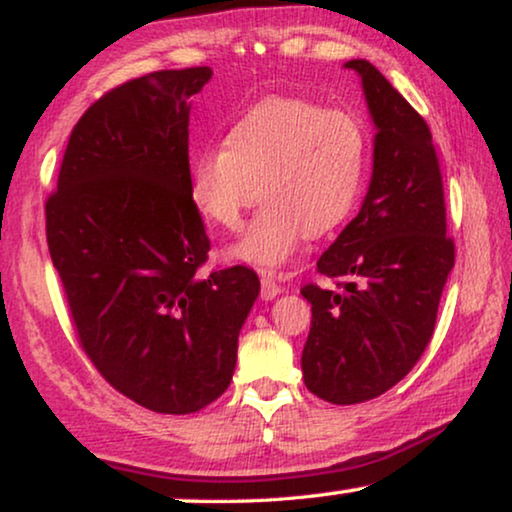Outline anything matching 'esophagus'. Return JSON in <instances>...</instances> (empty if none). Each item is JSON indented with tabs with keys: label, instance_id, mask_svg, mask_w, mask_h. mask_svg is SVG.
Returning a JSON list of instances; mask_svg holds the SVG:
<instances>
[{
	"label": "esophagus",
	"instance_id": "1",
	"mask_svg": "<svg viewBox=\"0 0 512 512\" xmlns=\"http://www.w3.org/2000/svg\"><path fill=\"white\" fill-rule=\"evenodd\" d=\"M284 289L277 284V279L272 272H261V298L263 300H272L275 296H279Z\"/></svg>",
	"mask_w": 512,
	"mask_h": 512
}]
</instances>
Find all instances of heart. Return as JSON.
I'll list each match as a JSON object with an SVG mask.
<instances>
[{"label":"heart","instance_id":"obj_1","mask_svg":"<svg viewBox=\"0 0 512 512\" xmlns=\"http://www.w3.org/2000/svg\"><path fill=\"white\" fill-rule=\"evenodd\" d=\"M368 163L370 132L352 111L272 95L228 130L223 149L198 153L191 195L209 223L230 233L261 198L265 207L230 254L277 268L307 237L352 214Z\"/></svg>","mask_w":512,"mask_h":512}]
</instances>
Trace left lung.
<instances>
[{"instance_id": "left-lung-1", "label": "left lung", "mask_w": 512, "mask_h": 512, "mask_svg": "<svg viewBox=\"0 0 512 512\" xmlns=\"http://www.w3.org/2000/svg\"><path fill=\"white\" fill-rule=\"evenodd\" d=\"M345 67L361 74L377 125L373 179L361 212L317 261L345 291L300 289L312 303L305 387L335 405L370 401L415 368L454 265L429 125L368 60Z\"/></svg>"}]
</instances>
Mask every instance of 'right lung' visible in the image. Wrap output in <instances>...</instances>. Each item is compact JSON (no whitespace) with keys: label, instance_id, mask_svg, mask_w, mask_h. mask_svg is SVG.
Instances as JSON below:
<instances>
[{"label":"right lung","instance_id":"1","mask_svg":"<svg viewBox=\"0 0 512 512\" xmlns=\"http://www.w3.org/2000/svg\"><path fill=\"white\" fill-rule=\"evenodd\" d=\"M209 67L111 88L74 125L46 242L79 345L118 394L191 415L233 380L237 335L261 291L244 265L209 270L191 195L188 100Z\"/></svg>","mask_w":512,"mask_h":512}]
</instances>
